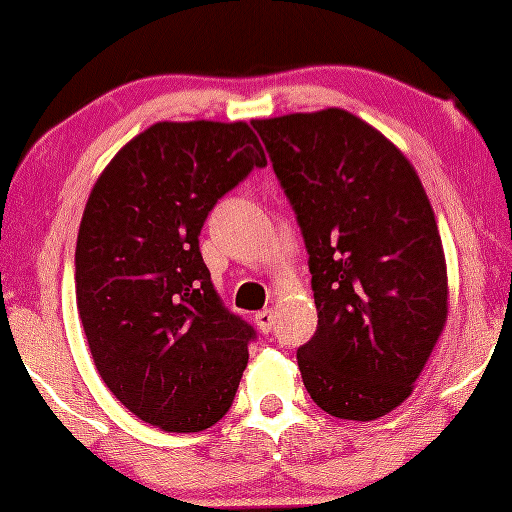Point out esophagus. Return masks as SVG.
<instances>
[{
    "mask_svg": "<svg viewBox=\"0 0 512 512\" xmlns=\"http://www.w3.org/2000/svg\"><path fill=\"white\" fill-rule=\"evenodd\" d=\"M256 325H258V330H261L263 334L273 332V327H275V313L270 311V308H266V311H258V313H256Z\"/></svg>",
    "mask_w": 512,
    "mask_h": 512,
    "instance_id": "esophagus-1",
    "label": "esophagus"
}]
</instances>
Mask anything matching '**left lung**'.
<instances>
[{"label":"left lung","mask_w":512,"mask_h":512,"mask_svg":"<svg viewBox=\"0 0 512 512\" xmlns=\"http://www.w3.org/2000/svg\"><path fill=\"white\" fill-rule=\"evenodd\" d=\"M301 227L318 330L296 351L315 406L375 420L401 406L446 323L437 220L406 156L349 111L254 121Z\"/></svg>","instance_id":"left-lung-1"}]
</instances>
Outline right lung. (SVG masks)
Instances as JSON below:
<instances>
[{
  "mask_svg": "<svg viewBox=\"0 0 512 512\" xmlns=\"http://www.w3.org/2000/svg\"><path fill=\"white\" fill-rule=\"evenodd\" d=\"M266 154L246 123H156L99 175L75 246L94 365L130 413L201 432L235 401L256 330L225 308L199 235Z\"/></svg>",
  "mask_w": 512,
  "mask_h": 512,
  "instance_id": "obj_1",
  "label": "right lung"
}]
</instances>
